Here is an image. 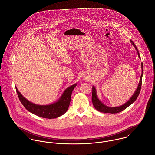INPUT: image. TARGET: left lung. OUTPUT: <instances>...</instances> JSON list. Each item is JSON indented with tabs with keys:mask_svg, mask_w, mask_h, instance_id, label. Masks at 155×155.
I'll return each instance as SVG.
<instances>
[{
	"mask_svg": "<svg viewBox=\"0 0 155 155\" xmlns=\"http://www.w3.org/2000/svg\"><path fill=\"white\" fill-rule=\"evenodd\" d=\"M131 44H133L134 47L137 50V52L138 53V55L140 58V54L139 52L135 46V45L134 44L132 41H130ZM141 69H142V72L140 79V82L138 84V85L137 87V88L135 91V92L133 94V96L130 98V100L126 102L124 104L118 106V107H109L106 106L104 104H103L98 98L97 94V91L95 89V88L94 86H92V101L94 107L97 110L103 112V113H119L122 111L124 110L125 109H127L128 107H129L131 104L136 100L140 92V89L141 87V84H142V78H143V64L141 63Z\"/></svg>",
	"mask_w": 155,
	"mask_h": 155,
	"instance_id": "obj_1",
	"label": "left lung"
}]
</instances>
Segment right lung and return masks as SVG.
<instances>
[{"instance_id": "right-lung-1", "label": "right lung", "mask_w": 155, "mask_h": 155, "mask_svg": "<svg viewBox=\"0 0 155 155\" xmlns=\"http://www.w3.org/2000/svg\"><path fill=\"white\" fill-rule=\"evenodd\" d=\"M76 85L77 84H74L68 87L56 102L48 105H39L30 102L22 96L16 87L15 88L21 103L27 110L41 117L54 119L66 112L70 105L72 91Z\"/></svg>"}]
</instances>
